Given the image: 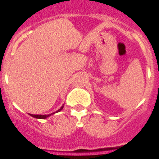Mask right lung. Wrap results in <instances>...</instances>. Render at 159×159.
Instances as JSON below:
<instances>
[{"label":"right lung","mask_w":159,"mask_h":159,"mask_svg":"<svg viewBox=\"0 0 159 159\" xmlns=\"http://www.w3.org/2000/svg\"><path fill=\"white\" fill-rule=\"evenodd\" d=\"M63 108H64V105L61 106V108H60L59 109H58L57 111H55V113H50V114H47V115H42V114H31V113H28V114H29L30 116H32L33 117H35V118H38V119H45V118H47V117H49L50 116L54 115L55 113H58V112H59V111H61L62 109H63Z\"/></svg>","instance_id":"1"}]
</instances>
